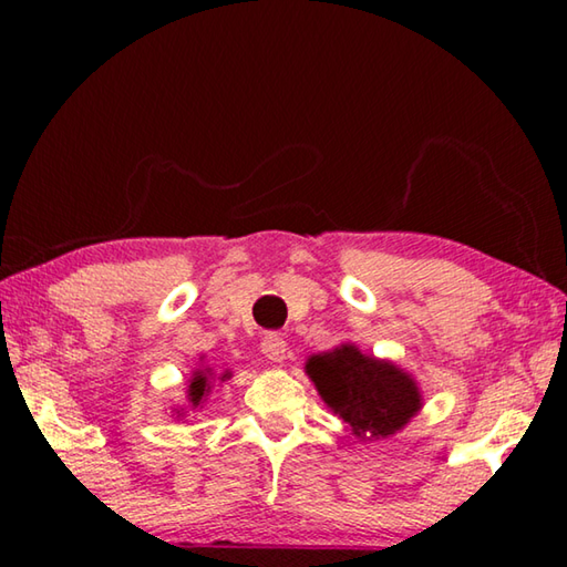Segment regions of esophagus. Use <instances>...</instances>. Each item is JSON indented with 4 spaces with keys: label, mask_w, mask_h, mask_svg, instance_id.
Wrapping results in <instances>:
<instances>
[{
    "label": "esophagus",
    "mask_w": 567,
    "mask_h": 567,
    "mask_svg": "<svg viewBox=\"0 0 567 567\" xmlns=\"http://www.w3.org/2000/svg\"><path fill=\"white\" fill-rule=\"evenodd\" d=\"M260 350H262V354L270 362H282L285 360V352H287V342H285L282 334L267 332L265 338H262V342H260Z\"/></svg>",
    "instance_id": "34e87169"
}]
</instances>
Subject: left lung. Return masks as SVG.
<instances>
[{
	"instance_id": "1",
	"label": "left lung",
	"mask_w": 567,
	"mask_h": 567,
	"mask_svg": "<svg viewBox=\"0 0 567 567\" xmlns=\"http://www.w3.org/2000/svg\"><path fill=\"white\" fill-rule=\"evenodd\" d=\"M305 368L320 398L360 437H388L420 410V392L410 375L390 362L364 358L352 344L312 354Z\"/></svg>"
}]
</instances>
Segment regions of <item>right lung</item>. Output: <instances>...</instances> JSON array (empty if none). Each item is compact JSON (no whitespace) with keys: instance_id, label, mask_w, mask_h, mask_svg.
<instances>
[{"instance_id":"obj_1","label":"right lung","mask_w":567,"mask_h":567,"mask_svg":"<svg viewBox=\"0 0 567 567\" xmlns=\"http://www.w3.org/2000/svg\"><path fill=\"white\" fill-rule=\"evenodd\" d=\"M205 392H209V385H207V372H203V370H197L195 372V378H192V382H189V402L192 405H199V400L205 398Z\"/></svg>"}]
</instances>
